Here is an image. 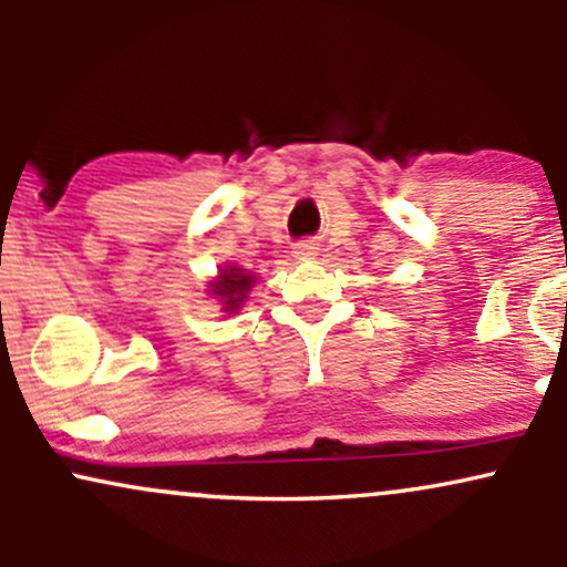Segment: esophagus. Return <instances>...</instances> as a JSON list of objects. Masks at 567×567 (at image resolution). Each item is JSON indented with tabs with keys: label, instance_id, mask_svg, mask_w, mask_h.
<instances>
[{
	"label": "esophagus",
	"instance_id": "1",
	"mask_svg": "<svg viewBox=\"0 0 567 567\" xmlns=\"http://www.w3.org/2000/svg\"><path fill=\"white\" fill-rule=\"evenodd\" d=\"M317 250H320V247H317L315 243H298L296 247H292V256H296L298 261H309V258L317 256Z\"/></svg>",
	"mask_w": 567,
	"mask_h": 567
}]
</instances>
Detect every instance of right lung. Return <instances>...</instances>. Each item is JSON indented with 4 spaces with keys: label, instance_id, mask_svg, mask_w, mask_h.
<instances>
[{
    "label": "right lung",
    "instance_id": "obj_1",
    "mask_svg": "<svg viewBox=\"0 0 567 567\" xmlns=\"http://www.w3.org/2000/svg\"><path fill=\"white\" fill-rule=\"evenodd\" d=\"M256 285V275H250L247 269L239 266H220L218 275L207 282V296L216 298L220 303V311L226 315H237L247 301V292Z\"/></svg>",
    "mask_w": 567,
    "mask_h": 567
}]
</instances>
